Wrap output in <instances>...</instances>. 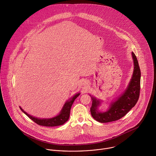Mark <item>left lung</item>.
Returning <instances> with one entry per match:
<instances>
[{"mask_svg":"<svg viewBox=\"0 0 156 156\" xmlns=\"http://www.w3.org/2000/svg\"><path fill=\"white\" fill-rule=\"evenodd\" d=\"M134 62V71L126 90L119 95L114 101L111 102L109 108L105 112L99 110L102 101L97 99L95 97L92 98V103L90 107V113L93 118L102 123L112 122L124 117L136 104L140 93V70L137 57L132 52Z\"/></svg>","mask_w":156,"mask_h":156,"instance_id":"8db88e82","label":"left lung"}]
</instances>
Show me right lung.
Segmentation results:
<instances>
[{
    "mask_svg": "<svg viewBox=\"0 0 156 156\" xmlns=\"http://www.w3.org/2000/svg\"><path fill=\"white\" fill-rule=\"evenodd\" d=\"M80 93H77L74 96L70 98L69 100H67L62 108L59 112V114L52 118H45V119H42V118H38L34 117L29 114H27L26 111H23L21 107H19L20 110L24 113L27 116H28L30 119H32L34 122H35L36 124L40 126H43L45 127H54V126H58L63 125L65 122H66L69 118L70 115V112L71 107L73 105V102H74L75 99L79 96Z\"/></svg>",
    "mask_w": 156,
    "mask_h": 156,
    "instance_id": "1",
    "label": "right lung"
}]
</instances>
